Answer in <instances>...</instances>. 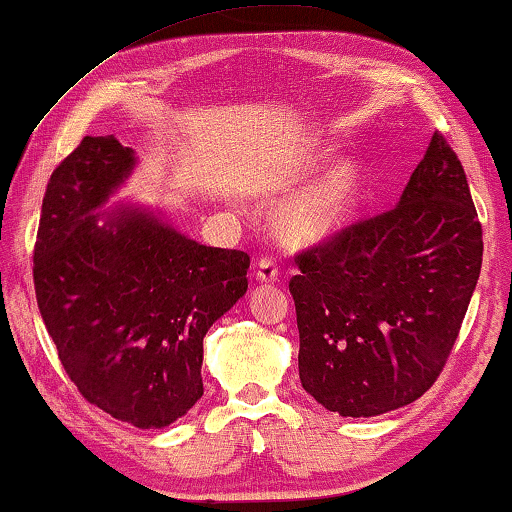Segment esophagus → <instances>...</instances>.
Returning <instances> with one entry per match:
<instances>
[{"label":"esophagus","instance_id":"obj_1","mask_svg":"<svg viewBox=\"0 0 512 512\" xmlns=\"http://www.w3.org/2000/svg\"><path fill=\"white\" fill-rule=\"evenodd\" d=\"M255 278L259 282H278L280 280V269L275 264V259L271 257H262L255 266Z\"/></svg>","mask_w":512,"mask_h":512}]
</instances>
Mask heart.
<instances>
[{"mask_svg":"<svg viewBox=\"0 0 512 512\" xmlns=\"http://www.w3.org/2000/svg\"><path fill=\"white\" fill-rule=\"evenodd\" d=\"M360 196V168L344 161L310 191L298 196L278 216V232L291 246L328 241L344 230Z\"/></svg>","mask_w":512,"mask_h":512,"instance_id":"heart-1","label":"heart"}]
</instances>
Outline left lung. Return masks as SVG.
Instances as JSON below:
<instances>
[{"label": "left lung", "instance_id": "8db88e82", "mask_svg": "<svg viewBox=\"0 0 512 512\" xmlns=\"http://www.w3.org/2000/svg\"><path fill=\"white\" fill-rule=\"evenodd\" d=\"M294 259L305 392L342 417L417 401L449 360L483 262V230L456 152L435 132L399 205Z\"/></svg>", "mask_w": 512, "mask_h": 512}]
</instances>
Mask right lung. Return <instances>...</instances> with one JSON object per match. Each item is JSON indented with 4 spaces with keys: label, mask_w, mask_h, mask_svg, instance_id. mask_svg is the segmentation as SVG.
Here are the masks:
<instances>
[{
    "label": "right lung",
    "mask_w": 512,
    "mask_h": 512,
    "mask_svg": "<svg viewBox=\"0 0 512 512\" xmlns=\"http://www.w3.org/2000/svg\"><path fill=\"white\" fill-rule=\"evenodd\" d=\"M134 152L84 136L47 182L34 246L45 328L84 399L136 428H164L202 396V339L248 289L250 257L209 248L136 207L93 214Z\"/></svg>",
    "instance_id": "1"
}]
</instances>
